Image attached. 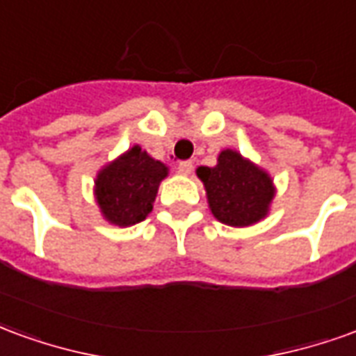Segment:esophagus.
Wrapping results in <instances>:
<instances>
[{
    "label": "esophagus",
    "mask_w": 356,
    "mask_h": 356,
    "mask_svg": "<svg viewBox=\"0 0 356 356\" xmlns=\"http://www.w3.org/2000/svg\"><path fill=\"white\" fill-rule=\"evenodd\" d=\"M194 163L191 160H183V162L177 163V171L179 173H183V175H188L191 171H193Z\"/></svg>",
    "instance_id": "1"
}]
</instances>
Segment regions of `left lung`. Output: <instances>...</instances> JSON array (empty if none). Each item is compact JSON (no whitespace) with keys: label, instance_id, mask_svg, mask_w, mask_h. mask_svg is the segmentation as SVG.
Masks as SVG:
<instances>
[{"label":"left lung","instance_id":"left-lung-1","mask_svg":"<svg viewBox=\"0 0 356 356\" xmlns=\"http://www.w3.org/2000/svg\"><path fill=\"white\" fill-rule=\"evenodd\" d=\"M211 213L225 225L248 227L267 216L273 181L234 150H223L216 168H198Z\"/></svg>","mask_w":356,"mask_h":356}]
</instances>
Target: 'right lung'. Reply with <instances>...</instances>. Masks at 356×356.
Segmentation results:
<instances>
[{
	"instance_id": "add662e5",
	"label": "right lung",
	"mask_w": 356,
	"mask_h": 356,
	"mask_svg": "<svg viewBox=\"0 0 356 356\" xmlns=\"http://www.w3.org/2000/svg\"><path fill=\"white\" fill-rule=\"evenodd\" d=\"M168 175L162 162L133 147L106 165L95 181L102 216L118 227L140 223L152 211L160 181Z\"/></svg>"
}]
</instances>
